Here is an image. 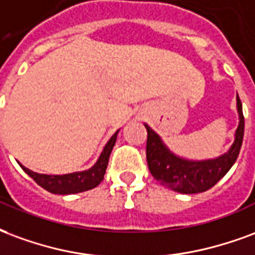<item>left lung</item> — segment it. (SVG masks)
I'll return each instance as SVG.
<instances>
[{"mask_svg":"<svg viewBox=\"0 0 255 255\" xmlns=\"http://www.w3.org/2000/svg\"><path fill=\"white\" fill-rule=\"evenodd\" d=\"M237 110L239 125L230 149L215 159L189 160L175 155L163 142L161 137L145 124L148 131L146 140V161L150 174L163 186L182 194L202 193L216 185L237 161L242 146L245 133L242 102L237 95Z\"/></svg>","mask_w":255,"mask_h":255,"instance_id":"left-lung-1","label":"left lung"}]
</instances>
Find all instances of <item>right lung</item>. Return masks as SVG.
Wrapping results in <instances>:
<instances>
[{
    "label": "right lung",
    "instance_id": "right-lung-1",
    "mask_svg": "<svg viewBox=\"0 0 255 255\" xmlns=\"http://www.w3.org/2000/svg\"><path fill=\"white\" fill-rule=\"evenodd\" d=\"M117 135H118V131L107 141V144L102 150L96 163L88 170L70 172V174H64V175H47V174L33 172V171L28 170L27 167H24L23 164H20V166L39 186H42L53 194H76V193H81V191L91 190L98 186L105 178L110 153L115 145Z\"/></svg>",
    "mask_w": 255,
    "mask_h": 255
}]
</instances>
